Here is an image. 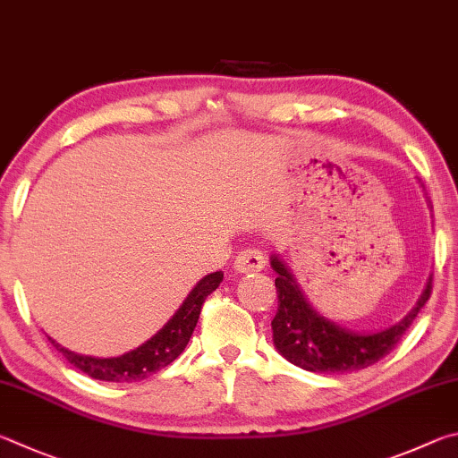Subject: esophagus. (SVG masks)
I'll list each match as a JSON object with an SVG mask.
<instances>
[{"label":"esophagus","instance_id":"esophagus-1","mask_svg":"<svg viewBox=\"0 0 458 458\" xmlns=\"http://www.w3.org/2000/svg\"><path fill=\"white\" fill-rule=\"evenodd\" d=\"M266 267V258L258 250H243L233 261V269L237 274H255Z\"/></svg>","mask_w":458,"mask_h":458}]
</instances>
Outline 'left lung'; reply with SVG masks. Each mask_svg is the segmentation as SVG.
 Instances as JSON below:
<instances>
[{"label": "left lung", "instance_id": "obj_1", "mask_svg": "<svg viewBox=\"0 0 458 458\" xmlns=\"http://www.w3.org/2000/svg\"><path fill=\"white\" fill-rule=\"evenodd\" d=\"M269 263L277 274V314L271 322L274 346L287 362L318 374L356 372L390 354L428 301L432 290L430 276L416 306L400 322L384 330L356 332L311 306L293 271L277 253H271Z\"/></svg>", "mask_w": 458, "mask_h": 458}]
</instances>
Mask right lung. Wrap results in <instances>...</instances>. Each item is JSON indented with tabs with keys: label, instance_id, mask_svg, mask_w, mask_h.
<instances>
[{
	"label": "right lung",
	"instance_id": "add662e5",
	"mask_svg": "<svg viewBox=\"0 0 458 458\" xmlns=\"http://www.w3.org/2000/svg\"><path fill=\"white\" fill-rule=\"evenodd\" d=\"M223 282L221 271L205 276L197 285L189 292L187 298L181 303V308L174 311V316L160 327V330L152 335L150 340L140 344L139 348L126 352L123 356L114 358H96V356H84L76 354L68 348L60 346L58 342L47 338L54 348L62 352V356L68 362L82 370L84 374L92 376L94 380L102 382H139L148 378L150 374L163 370L165 366L174 362L181 356V352L187 346L192 330L199 322L200 308L211 295L219 284Z\"/></svg>",
	"mask_w": 458,
	"mask_h": 458
}]
</instances>
